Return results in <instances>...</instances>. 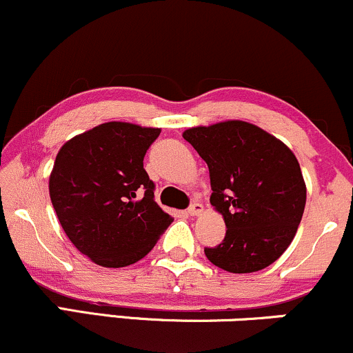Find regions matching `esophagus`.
Masks as SVG:
<instances>
[{
  "mask_svg": "<svg viewBox=\"0 0 353 353\" xmlns=\"http://www.w3.org/2000/svg\"><path fill=\"white\" fill-rule=\"evenodd\" d=\"M188 213L192 214V216H198V214H201L203 213V205H201V203L194 201L193 205L188 208Z\"/></svg>",
  "mask_w": 353,
  "mask_h": 353,
  "instance_id": "1",
  "label": "esophagus"
}]
</instances>
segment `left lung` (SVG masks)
<instances>
[{
    "instance_id": "left-lung-1",
    "label": "left lung",
    "mask_w": 353,
    "mask_h": 353,
    "mask_svg": "<svg viewBox=\"0 0 353 353\" xmlns=\"http://www.w3.org/2000/svg\"><path fill=\"white\" fill-rule=\"evenodd\" d=\"M183 139L210 168V201L226 225L221 244L205 248L234 274L271 266L292 243L305 208V181L291 148L244 120L192 127Z\"/></svg>"
}]
</instances>
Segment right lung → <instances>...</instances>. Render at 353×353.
<instances>
[{"label":"right lung","mask_w":353,"mask_h":353,"mask_svg":"<svg viewBox=\"0 0 353 353\" xmlns=\"http://www.w3.org/2000/svg\"><path fill=\"white\" fill-rule=\"evenodd\" d=\"M160 128L105 122L68 140L49 196L70 243L102 268H125L153 250L173 221L153 200L143 168Z\"/></svg>","instance_id":"obj_1"}]
</instances>
